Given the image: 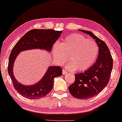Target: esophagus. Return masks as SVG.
<instances>
[{"instance_id":"obj_1","label":"esophagus","mask_w":122,"mask_h":122,"mask_svg":"<svg viewBox=\"0 0 122 122\" xmlns=\"http://www.w3.org/2000/svg\"><path fill=\"white\" fill-rule=\"evenodd\" d=\"M67 73H68V72L66 71V70H64V69L63 70V75H66L67 74Z\"/></svg>"}]
</instances>
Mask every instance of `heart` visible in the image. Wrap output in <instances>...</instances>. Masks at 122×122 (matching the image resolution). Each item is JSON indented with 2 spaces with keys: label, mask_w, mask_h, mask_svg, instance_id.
Masks as SVG:
<instances>
[{
  "label": "heart",
  "mask_w": 122,
  "mask_h": 122,
  "mask_svg": "<svg viewBox=\"0 0 122 122\" xmlns=\"http://www.w3.org/2000/svg\"><path fill=\"white\" fill-rule=\"evenodd\" d=\"M98 52V44L81 34L68 36L61 44L56 43L53 48V55L58 63H64L69 57L71 62L67 68L78 71L89 69L96 61Z\"/></svg>",
  "instance_id": "heart-1"
}]
</instances>
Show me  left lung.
Here are the masks:
<instances>
[{
  "instance_id": "obj_1",
  "label": "left lung",
  "mask_w": 122,
  "mask_h": 122,
  "mask_svg": "<svg viewBox=\"0 0 122 122\" xmlns=\"http://www.w3.org/2000/svg\"><path fill=\"white\" fill-rule=\"evenodd\" d=\"M79 30L93 37L99 48L96 63L84 72L75 74L74 82L68 88L74 97L86 99L96 96L107 86L112 70L113 59L109 48L104 41L91 31Z\"/></svg>"
}]
</instances>
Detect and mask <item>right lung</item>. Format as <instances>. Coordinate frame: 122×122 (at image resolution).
<instances>
[{
	"label": "right lung",
	"instance_id": "obj_1",
	"mask_svg": "<svg viewBox=\"0 0 122 122\" xmlns=\"http://www.w3.org/2000/svg\"><path fill=\"white\" fill-rule=\"evenodd\" d=\"M61 33V31L53 29H32L28 31L13 47L9 58L8 73L14 88L24 97L36 99L46 96L53 89L54 78L62 75V69L59 66H49L40 81L31 86H25L18 82L13 74L14 63L16 57L20 52L27 50L40 49L50 52Z\"/></svg>",
	"mask_w": 122,
	"mask_h": 122
}]
</instances>
